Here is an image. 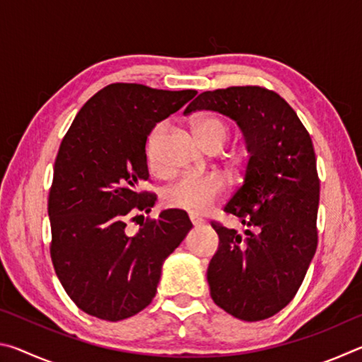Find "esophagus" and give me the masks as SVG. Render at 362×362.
<instances>
[{
  "instance_id": "esophagus-1",
  "label": "esophagus",
  "mask_w": 362,
  "mask_h": 362,
  "mask_svg": "<svg viewBox=\"0 0 362 362\" xmlns=\"http://www.w3.org/2000/svg\"><path fill=\"white\" fill-rule=\"evenodd\" d=\"M188 220H189V222H192V225H193V226H199V225H203V223H204V220L201 218L199 216H196V214H189V216H188Z\"/></svg>"
}]
</instances>
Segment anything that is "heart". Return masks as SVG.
I'll return each instance as SVG.
<instances>
[{
    "label": "heart",
    "mask_w": 362,
    "mask_h": 362,
    "mask_svg": "<svg viewBox=\"0 0 362 362\" xmlns=\"http://www.w3.org/2000/svg\"><path fill=\"white\" fill-rule=\"evenodd\" d=\"M168 131L166 122H158L144 144L145 164L151 174L161 175L166 164L161 156V142ZM196 132L207 148H222L231 136L228 122L220 116H203L196 121ZM225 182L216 174H185L163 189V203L170 209L203 214L222 198Z\"/></svg>",
    "instance_id": "1"
}]
</instances>
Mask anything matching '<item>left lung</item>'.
<instances>
[{
    "label": "left lung",
    "instance_id": "obj_1",
    "mask_svg": "<svg viewBox=\"0 0 362 362\" xmlns=\"http://www.w3.org/2000/svg\"><path fill=\"white\" fill-rule=\"evenodd\" d=\"M214 110L235 119L249 158L223 211L244 235L212 220L218 249L207 268L211 297L243 321L276 315L296 297L317 246L320 177L313 142L283 97L262 86L206 90L185 113Z\"/></svg>",
    "mask_w": 362,
    "mask_h": 362
}]
</instances>
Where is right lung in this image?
I'll use <instances>...</instances> for the list:
<instances>
[{"label":"right lung","mask_w":362,"mask_h":362,"mask_svg":"<svg viewBox=\"0 0 362 362\" xmlns=\"http://www.w3.org/2000/svg\"><path fill=\"white\" fill-rule=\"evenodd\" d=\"M196 94L108 84L84 103L64 136L47 199L49 250L59 281L84 313L121 321L146 308L163 262L192 228L179 209L146 217L136 235L126 226L156 201L142 188L148 180L146 136Z\"/></svg>","instance_id":"add662e5"}]
</instances>
